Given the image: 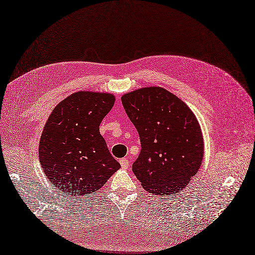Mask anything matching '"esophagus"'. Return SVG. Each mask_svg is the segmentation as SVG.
Masks as SVG:
<instances>
[{
  "label": "esophagus",
  "mask_w": 255,
  "mask_h": 255,
  "mask_svg": "<svg viewBox=\"0 0 255 255\" xmlns=\"http://www.w3.org/2000/svg\"><path fill=\"white\" fill-rule=\"evenodd\" d=\"M120 163L123 169H127L129 167V159L127 157H123L120 159Z\"/></svg>",
  "instance_id": "34e87169"
}]
</instances>
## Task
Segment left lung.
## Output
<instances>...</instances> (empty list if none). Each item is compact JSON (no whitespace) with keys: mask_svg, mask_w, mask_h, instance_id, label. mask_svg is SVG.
Instances as JSON below:
<instances>
[{"mask_svg":"<svg viewBox=\"0 0 255 255\" xmlns=\"http://www.w3.org/2000/svg\"><path fill=\"white\" fill-rule=\"evenodd\" d=\"M122 104L140 139L132 170L142 187L161 196L183 190L199 171L204 155L194 113L173 93L154 86L124 94Z\"/></svg>","mask_w":255,"mask_h":255,"instance_id":"obj_1","label":"left lung"}]
</instances>
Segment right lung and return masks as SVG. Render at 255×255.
<instances>
[{
	"mask_svg": "<svg viewBox=\"0 0 255 255\" xmlns=\"http://www.w3.org/2000/svg\"><path fill=\"white\" fill-rule=\"evenodd\" d=\"M115 101L111 93L79 91L58 104L47 120L40 139V164L63 193L89 195L120 169L100 133L101 122Z\"/></svg>",
	"mask_w": 255,
	"mask_h": 255,
	"instance_id": "add662e5",
	"label": "right lung"
}]
</instances>
